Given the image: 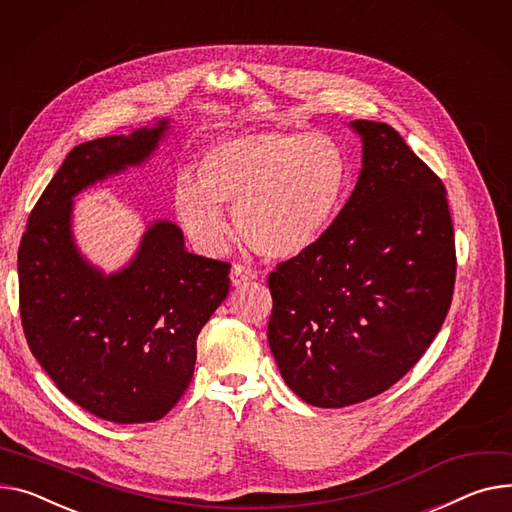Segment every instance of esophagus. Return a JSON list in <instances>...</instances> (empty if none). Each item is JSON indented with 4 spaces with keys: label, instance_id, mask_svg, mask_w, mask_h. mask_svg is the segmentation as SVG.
Returning <instances> with one entry per match:
<instances>
[{
    "label": "esophagus",
    "instance_id": "34e87169",
    "mask_svg": "<svg viewBox=\"0 0 512 512\" xmlns=\"http://www.w3.org/2000/svg\"><path fill=\"white\" fill-rule=\"evenodd\" d=\"M255 278H257V274H255V271H253L251 267H245V265H241V263H234V265H232L230 282H232L234 288H241V286H245L247 282H251V280H255Z\"/></svg>",
    "mask_w": 512,
    "mask_h": 512
}]
</instances>
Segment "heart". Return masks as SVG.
<instances>
[{
    "label": "heart",
    "mask_w": 512,
    "mask_h": 512,
    "mask_svg": "<svg viewBox=\"0 0 512 512\" xmlns=\"http://www.w3.org/2000/svg\"><path fill=\"white\" fill-rule=\"evenodd\" d=\"M350 158L327 133L263 129L238 133L201 154L197 181L181 177L175 214L191 243L224 251L232 210L241 241L267 259H290L321 241L342 208Z\"/></svg>",
    "instance_id": "b5f03b06"
}]
</instances>
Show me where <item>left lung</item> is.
<instances>
[{
  "label": "left lung",
  "mask_w": 512,
  "mask_h": 512,
  "mask_svg": "<svg viewBox=\"0 0 512 512\" xmlns=\"http://www.w3.org/2000/svg\"><path fill=\"white\" fill-rule=\"evenodd\" d=\"M356 187L321 241L276 267L267 339L306 403L346 407L393 387L440 331L455 286L447 189L387 123L352 121Z\"/></svg>",
  "instance_id": "1"
}]
</instances>
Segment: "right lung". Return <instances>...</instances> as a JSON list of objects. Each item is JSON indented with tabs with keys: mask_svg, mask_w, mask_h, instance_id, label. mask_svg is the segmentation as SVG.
Wrapping results in <instances>:
<instances>
[{
	"mask_svg": "<svg viewBox=\"0 0 512 512\" xmlns=\"http://www.w3.org/2000/svg\"><path fill=\"white\" fill-rule=\"evenodd\" d=\"M166 129L162 119L76 146L32 208L18 249L32 356L67 399L115 424L173 410L193 377L197 335L230 290V265L189 253L168 220L150 224L133 259L109 276L76 247L74 197L146 162Z\"/></svg>",
	"mask_w": 512,
	"mask_h": 512,
	"instance_id": "add662e5",
	"label": "right lung"
}]
</instances>
